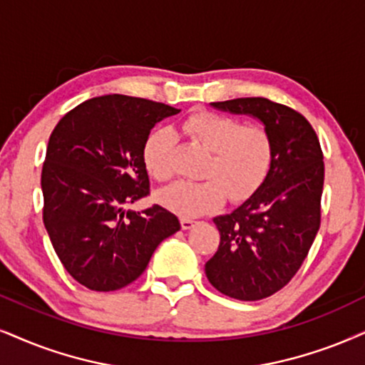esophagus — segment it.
Segmentation results:
<instances>
[{
	"mask_svg": "<svg viewBox=\"0 0 365 365\" xmlns=\"http://www.w3.org/2000/svg\"><path fill=\"white\" fill-rule=\"evenodd\" d=\"M193 224H195V220L190 219V217H182V219H180V225H182V229H185V230L192 229Z\"/></svg>",
	"mask_w": 365,
	"mask_h": 365,
	"instance_id": "obj_1",
	"label": "esophagus"
}]
</instances>
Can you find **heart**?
I'll return each instance as SVG.
<instances>
[{"label": "heart", "instance_id": "1", "mask_svg": "<svg viewBox=\"0 0 365 365\" xmlns=\"http://www.w3.org/2000/svg\"><path fill=\"white\" fill-rule=\"evenodd\" d=\"M182 129L205 150L212 151L204 182H177L158 193V200L178 215H202L217 210L225 198L246 200L259 190L274 165V141L266 128L244 124L241 119L200 109L183 119ZM173 136L161 128L143 145L146 173L158 182L173 175Z\"/></svg>", "mask_w": 365, "mask_h": 365}]
</instances>
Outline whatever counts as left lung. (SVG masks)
Instances as JSON below:
<instances>
[{"mask_svg":"<svg viewBox=\"0 0 365 365\" xmlns=\"http://www.w3.org/2000/svg\"><path fill=\"white\" fill-rule=\"evenodd\" d=\"M217 109L251 114L274 141L269 177L232 214L215 217L219 249L205 262L217 292L241 302L267 298L292 281L308 256L322 222L324 151L308 119L266 98L212 103Z\"/></svg>","mask_w":365,"mask_h":365,"instance_id":"left-lung-1","label":"left lung"}]
</instances>
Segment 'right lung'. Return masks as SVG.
<instances>
[{
	"instance_id": "add662e5",
	"label": "right lung",
	"mask_w": 365,
	"mask_h": 365,
	"mask_svg": "<svg viewBox=\"0 0 365 365\" xmlns=\"http://www.w3.org/2000/svg\"><path fill=\"white\" fill-rule=\"evenodd\" d=\"M177 113L150 99L101 96L68 110L50 135L43 224L60 262L86 288L133 283L158 244L180 230L178 217L158 204L126 210L150 195L141 151L151 128Z\"/></svg>"
}]
</instances>
